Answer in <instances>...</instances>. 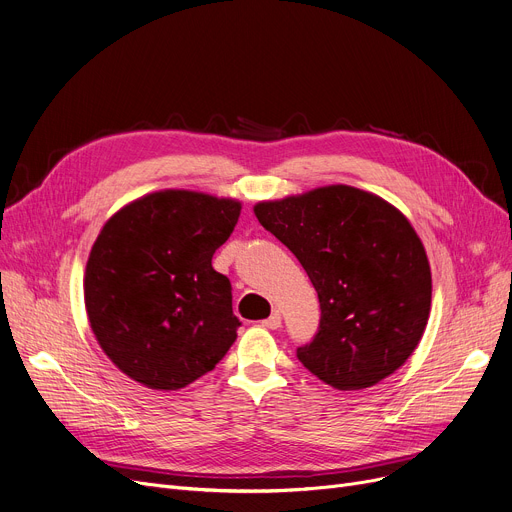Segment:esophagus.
Returning <instances> with one entry per match:
<instances>
[{
	"label": "esophagus",
	"mask_w": 512,
	"mask_h": 512,
	"mask_svg": "<svg viewBox=\"0 0 512 512\" xmlns=\"http://www.w3.org/2000/svg\"><path fill=\"white\" fill-rule=\"evenodd\" d=\"M263 326L270 328V330H278V328L282 326V315H280L278 311H274L270 317H267V319L263 321Z\"/></svg>",
	"instance_id": "34e87169"
}]
</instances>
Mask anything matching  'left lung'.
<instances>
[{
  "mask_svg": "<svg viewBox=\"0 0 512 512\" xmlns=\"http://www.w3.org/2000/svg\"><path fill=\"white\" fill-rule=\"evenodd\" d=\"M259 224L294 253L319 297V330L299 361L336 390L382 382L417 348L432 307L421 240L396 207L334 184L255 205Z\"/></svg>",
  "mask_w": 512,
  "mask_h": 512,
  "instance_id": "left-lung-1",
  "label": "left lung"
}]
</instances>
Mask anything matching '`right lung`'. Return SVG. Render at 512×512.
<instances>
[{
	"label": "right lung",
	"instance_id": "right-lung-1",
	"mask_svg": "<svg viewBox=\"0 0 512 512\" xmlns=\"http://www.w3.org/2000/svg\"><path fill=\"white\" fill-rule=\"evenodd\" d=\"M240 203L159 191L105 222L85 272L91 330L112 363L151 390H180L218 365L240 326L211 257Z\"/></svg>",
	"mask_w": 512,
	"mask_h": 512
}]
</instances>
